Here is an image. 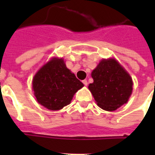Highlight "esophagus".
<instances>
[{
    "label": "esophagus",
    "instance_id": "esophagus-1",
    "mask_svg": "<svg viewBox=\"0 0 155 155\" xmlns=\"http://www.w3.org/2000/svg\"><path fill=\"white\" fill-rule=\"evenodd\" d=\"M83 84H84V86H87V81L86 80H83Z\"/></svg>",
    "mask_w": 155,
    "mask_h": 155
}]
</instances>
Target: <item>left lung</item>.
Returning <instances> with one entry per match:
<instances>
[{
    "mask_svg": "<svg viewBox=\"0 0 155 155\" xmlns=\"http://www.w3.org/2000/svg\"><path fill=\"white\" fill-rule=\"evenodd\" d=\"M92 77L94 81L88 88L100 108L114 111L128 101L132 93V79L117 61L101 60L92 71Z\"/></svg>",
    "mask_w": 155,
    "mask_h": 155,
    "instance_id": "8db88e82",
    "label": "left lung"
}]
</instances>
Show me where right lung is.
<instances>
[{
  "label": "right lung",
  "mask_w": 155,
  "mask_h": 155,
  "mask_svg": "<svg viewBox=\"0 0 155 155\" xmlns=\"http://www.w3.org/2000/svg\"><path fill=\"white\" fill-rule=\"evenodd\" d=\"M83 87V83L67 68L62 58H52L33 80L37 101L50 110H58L69 104L74 94Z\"/></svg>",
  "instance_id": "obj_1"
}]
</instances>
